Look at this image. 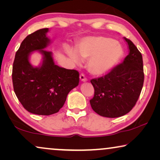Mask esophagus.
<instances>
[{"mask_svg": "<svg viewBox=\"0 0 160 160\" xmlns=\"http://www.w3.org/2000/svg\"><path fill=\"white\" fill-rule=\"evenodd\" d=\"M80 79L82 81V82H87V78H86V76H85V75L84 74H83V73H82V74H80Z\"/></svg>", "mask_w": 160, "mask_h": 160, "instance_id": "34e87169", "label": "esophagus"}]
</instances>
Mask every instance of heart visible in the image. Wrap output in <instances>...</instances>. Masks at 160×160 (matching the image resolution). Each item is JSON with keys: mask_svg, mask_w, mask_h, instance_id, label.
I'll list each match as a JSON object with an SVG mask.
<instances>
[{"mask_svg": "<svg viewBox=\"0 0 160 160\" xmlns=\"http://www.w3.org/2000/svg\"><path fill=\"white\" fill-rule=\"evenodd\" d=\"M76 50L68 47L67 53L76 64L82 58L87 60V68L95 76L104 75L117 65L124 54L122 46L112 38L102 36H91L83 38L78 43ZM81 57L80 58V57Z\"/></svg>", "mask_w": 160, "mask_h": 160, "instance_id": "obj_1", "label": "heart"}]
</instances>
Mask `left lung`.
<instances>
[{
    "label": "left lung",
    "mask_w": 160,
    "mask_h": 160,
    "mask_svg": "<svg viewBox=\"0 0 160 160\" xmlns=\"http://www.w3.org/2000/svg\"><path fill=\"white\" fill-rule=\"evenodd\" d=\"M130 52L121 64L106 75L90 82L95 89L89 100L92 108L100 116L116 118L130 112L135 106L143 88L144 73L142 54L130 39Z\"/></svg>",
    "instance_id": "left-lung-1"
}]
</instances>
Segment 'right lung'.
Segmentation results:
<instances>
[{
	"mask_svg": "<svg viewBox=\"0 0 160 160\" xmlns=\"http://www.w3.org/2000/svg\"><path fill=\"white\" fill-rule=\"evenodd\" d=\"M48 28L36 30L22 41L15 54L12 68L14 92L22 106L29 112L49 116L58 113L67 95L79 82L76 70L65 69L54 64L52 52L45 48L49 43ZM43 54L41 67H32L29 62L31 52Z\"/></svg>",
	"mask_w": 160,
	"mask_h": 160,
	"instance_id": "add662e5",
	"label": "right lung"
}]
</instances>
